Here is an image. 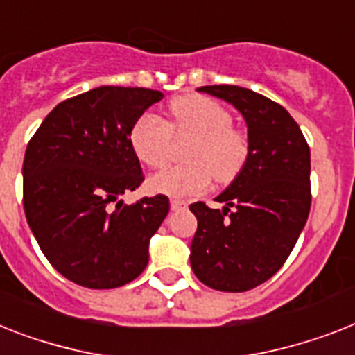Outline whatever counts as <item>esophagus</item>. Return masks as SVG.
I'll return each instance as SVG.
<instances>
[{"mask_svg":"<svg viewBox=\"0 0 355 355\" xmlns=\"http://www.w3.org/2000/svg\"><path fill=\"white\" fill-rule=\"evenodd\" d=\"M187 207H189V203H187V201H183V199H171V209L174 210V212L187 210Z\"/></svg>","mask_w":355,"mask_h":355,"instance_id":"1","label":"esophagus"}]
</instances>
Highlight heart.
Listing matches in <instances>:
<instances>
[{
	"label": "heart",
	"instance_id": "b5f03b06",
	"mask_svg": "<svg viewBox=\"0 0 355 355\" xmlns=\"http://www.w3.org/2000/svg\"><path fill=\"white\" fill-rule=\"evenodd\" d=\"M172 123L146 112L137 118L130 130L132 148L141 163L157 168L166 161L172 132L194 137L184 154L187 165H172L148 180V189L171 198L201 194L210 181L230 183L247 165L250 141L245 132L232 127L228 108L216 99L187 94L171 105Z\"/></svg>",
	"mask_w": 355,
	"mask_h": 355
}]
</instances>
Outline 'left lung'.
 I'll return each mask as SVG.
<instances>
[{
    "instance_id": "left-lung-1",
    "label": "left lung",
    "mask_w": 355,
    "mask_h": 355,
    "mask_svg": "<svg viewBox=\"0 0 355 355\" xmlns=\"http://www.w3.org/2000/svg\"><path fill=\"white\" fill-rule=\"evenodd\" d=\"M241 112L250 156L227 190L225 207L190 205L198 230L190 265L203 285L247 292L270 279L294 248L310 212V148L300 125L276 101L236 85L201 87Z\"/></svg>"
}]
</instances>
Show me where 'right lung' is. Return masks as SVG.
I'll list each match as a JSON object with an SVG mask.
<instances>
[{"label":"right lung","instance_id":"1","mask_svg":"<svg viewBox=\"0 0 355 355\" xmlns=\"http://www.w3.org/2000/svg\"><path fill=\"white\" fill-rule=\"evenodd\" d=\"M161 98L159 90L98 87L54 107L26 145V221L49 263L76 285L116 288L148 265L168 198H118L145 180L130 130Z\"/></svg>","mask_w":355,"mask_h":355}]
</instances>
